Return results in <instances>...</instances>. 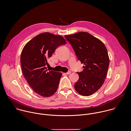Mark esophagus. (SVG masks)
Here are the masks:
<instances>
[{
    "label": "esophagus",
    "instance_id": "obj_1",
    "mask_svg": "<svg viewBox=\"0 0 131 131\" xmlns=\"http://www.w3.org/2000/svg\"><path fill=\"white\" fill-rule=\"evenodd\" d=\"M71 73V71H68L67 72H66V73H65V74H70Z\"/></svg>",
    "mask_w": 131,
    "mask_h": 131
}]
</instances>
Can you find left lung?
Listing matches in <instances>:
<instances>
[{
	"label": "left lung",
	"instance_id": "8db88e82",
	"mask_svg": "<svg viewBox=\"0 0 131 131\" xmlns=\"http://www.w3.org/2000/svg\"><path fill=\"white\" fill-rule=\"evenodd\" d=\"M65 37L84 64L83 71L78 72L79 79L75 90L81 95L90 96L104 82L109 64L107 49L100 40L88 32H79Z\"/></svg>",
	"mask_w": 131,
	"mask_h": 131
}]
</instances>
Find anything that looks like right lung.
I'll return each mask as SVG.
<instances>
[{
	"mask_svg": "<svg viewBox=\"0 0 131 131\" xmlns=\"http://www.w3.org/2000/svg\"><path fill=\"white\" fill-rule=\"evenodd\" d=\"M66 41L62 36L45 32L33 38L23 49L21 64L23 75L41 96H51L58 89L62 73L48 71L46 65L56 49L66 44Z\"/></svg>",
	"mask_w": 131,
	"mask_h": 131,
	"instance_id": "1",
	"label": "right lung"
}]
</instances>
